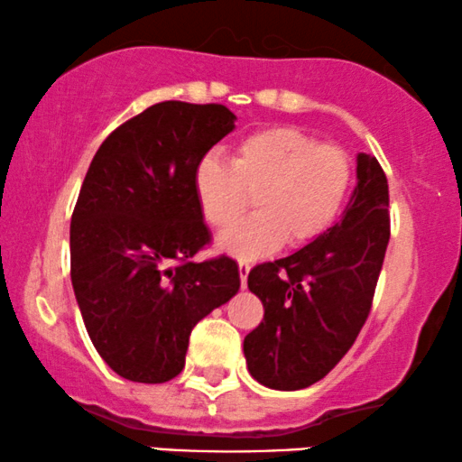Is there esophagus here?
I'll list each match as a JSON object with an SVG mask.
<instances>
[{
    "label": "esophagus",
    "instance_id": "esophagus-1",
    "mask_svg": "<svg viewBox=\"0 0 462 462\" xmlns=\"http://www.w3.org/2000/svg\"><path fill=\"white\" fill-rule=\"evenodd\" d=\"M251 271V264L247 260H241L238 262V274H241V285L243 288H247V274Z\"/></svg>",
    "mask_w": 462,
    "mask_h": 462
}]
</instances>
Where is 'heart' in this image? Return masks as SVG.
Masks as SVG:
<instances>
[{
  "label": "heart",
  "instance_id": "b5f03b06",
  "mask_svg": "<svg viewBox=\"0 0 462 462\" xmlns=\"http://www.w3.org/2000/svg\"><path fill=\"white\" fill-rule=\"evenodd\" d=\"M352 162L343 149L318 144L294 127H271L243 138L230 163L204 155L194 168V191L204 219L226 230L247 211L258 213L219 238L238 258H258L285 241L313 243L335 224L352 188Z\"/></svg>",
  "mask_w": 462,
  "mask_h": 462
}]
</instances>
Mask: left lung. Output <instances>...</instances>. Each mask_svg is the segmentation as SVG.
Here are the masks:
<instances>
[{"label": "left lung", "instance_id": "8db88e82", "mask_svg": "<svg viewBox=\"0 0 462 462\" xmlns=\"http://www.w3.org/2000/svg\"><path fill=\"white\" fill-rule=\"evenodd\" d=\"M343 217L322 236L249 273L264 319L245 337L251 377L273 390H300L328 375L366 318L390 241L388 179L360 153Z\"/></svg>", "mask_w": 462, "mask_h": 462}]
</instances>
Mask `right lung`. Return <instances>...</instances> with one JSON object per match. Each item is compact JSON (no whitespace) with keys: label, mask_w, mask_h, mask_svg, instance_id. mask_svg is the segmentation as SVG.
Masks as SVG:
<instances>
[{"label":"right lung","mask_w":462,"mask_h":462,"mask_svg":"<svg viewBox=\"0 0 462 462\" xmlns=\"http://www.w3.org/2000/svg\"><path fill=\"white\" fill-rule=\"evenodd\" d=\"M235 113L168 100L132 116L91 160L69 224V274L85 328L116 375L163 383L185 366L191 328L241 288L211 241L194 168Z\"/></svg>","instance_id":"1"}]
</instances>
